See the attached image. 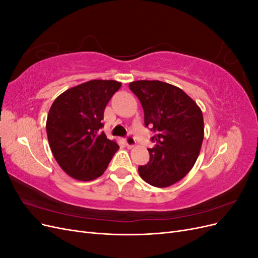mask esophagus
<instances>
[{
	"instance_id": "esophagus-1",
	"label": "esophagus",
	"mask_w": 258,
	"mask_h": 258,
	"mask_svg": "<svg viewBox=\"0 0 258 258\" xmlns=\"http://www.w3.org/2000/svg\"><path fill=\"white\" fill-rule=\"evenodd\" d=\"M124 142H126V145H127L129 148L134 147V146L137 144L136 140H135L134 138H132L131 136H128V137H126V139H124Z\"/></svg>"
}]
</instances>
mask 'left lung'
Segmentation results:
<instances>
[{
	"instance_id": "obj_1",
	"label": "left lung",
	"mask_w": 258,
	"mask_h": 258,
	"mask_svg": "<svg viewBox=\"0 0 258 258\" xmlns=\"http://www.w3.org/2000/svg\"><path fill=\"white\" fill-rule=\"evenodd\" d=\"M144 111V124L154 137L150 161L139 166L142 179L155 187H168L182 179L196 162L204 141V116L199 106L173 85L160 81L129 84Z\"/></svg>"
}]
</instances>
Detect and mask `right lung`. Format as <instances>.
<instances>
[{"label":"right lung","instance_id":"1","mask_svg":"<svg viewBox=\"0 0 258 258\" xmlns=\"http://www.w3.org/2000/svg\"><path fill=\"white\" fill-rule=\"evenodd\" d=\"M121 83L93 80L64 91L53 101L46 131L50 150L67 174L91 181L104 173L119 146L100 129L105 106Z\"/></svg>","mask_w":258,"mask_h":258}]
</instances>
